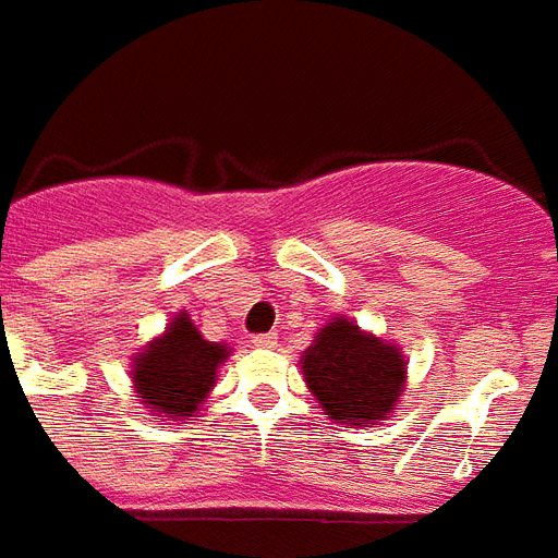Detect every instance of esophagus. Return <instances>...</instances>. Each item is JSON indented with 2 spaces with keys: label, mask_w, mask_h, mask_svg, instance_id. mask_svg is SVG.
Instances as JSON below:
<instances>
[{
  "label": "esophagus",
  "mask_w": 558,
  "mask_h": 558,
  "mask_svg": "<svg viewBox=\"0 0 558 558\" xmlns=\"http://www.w3.org/2000/svg\"><path fill=\"white\" fill-rule=\"evenodd\" d=\"M252 343H255L257 350H275V347H278V335H255Z\"/></svg>",
  "instance_id": "34e87169"
}]
</instances>
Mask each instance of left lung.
<instances>
[{
	"label": "left lung",
	"instance_id": "8db88e82",
	"mask_svg": "<svg viewBox=\"0 0 558 558\" xmlns=\"http://www.w3.org/2000/svg\"><path fill=\"white\" fill-rule=\"evenodd\" d=\"M301 373L326 418L343 427L389 421L407 389L401 347L347 315H335L315 332L301 355Z\"/></svg>",
	"mask_w": 558,
	"mask_h": 558
}]
</instances>
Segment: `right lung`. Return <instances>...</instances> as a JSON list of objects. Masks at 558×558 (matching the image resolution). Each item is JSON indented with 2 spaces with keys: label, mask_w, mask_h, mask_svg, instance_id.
I'll return each instance as SVG.
<instances>
[{
  "label": "right lung",
  "mask_w": 558,
  "mask_h": 558,
  "mask_svg": "<svg viewBox=\"0 0 558 558\" xmlns=\"http://www.w3.org/2000/svg\"><path fill=\"white\" fill-rule=\"evenodd\" d=\"M232 347L208 341L189 312L180 310L157 338L131 355V387L148 415L189 424L215 389Z\"/></svg>",
  "instance_id": "1"
}]
</instances>
